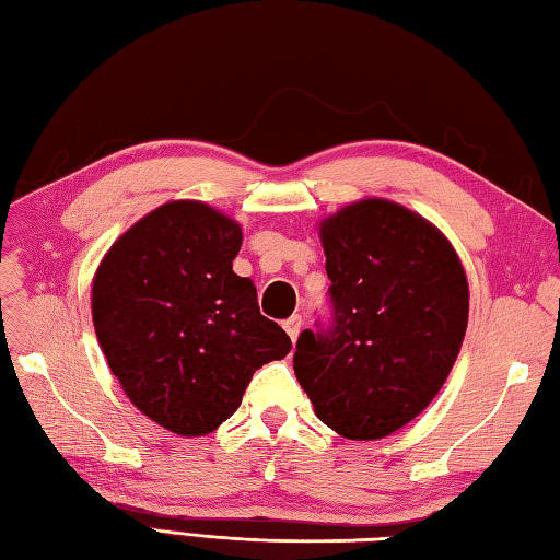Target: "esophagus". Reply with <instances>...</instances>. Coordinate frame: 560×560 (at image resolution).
Masks as SVG:
<instances>
[{
	"instance_id": "34e87169",
	"label": "esophagus",
	"mask_w": 560,
	"mask_h": 560,
	"mask_svg": "<svg viewBox=\"0 0 560 560\" xmlns=\"http://www.w3.org/2000/svg\"><path fill=\"white\" fill-rule=\"evenodd\" d=\"M284 331H288V336L292 341H298V336H300V329H302V316L300 314H292L290 319H284Z\"/></svg>"
}]
</instances>
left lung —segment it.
Listing matches in <instances>:
<instances>
[{
	"instance_id": "left-lung-1",
	"label": "left lung",
	"mask_w": 560,
	"mask_h": 560,
	"mask_svg": "<svg viewBox=\"0 0 560 560\" xmlns=\"http://www.w3.org/2000/svg\"><path fill=\"white\" fill-rule=\"evenodd\" d=\"M329 322L294 348L316 417L346 439L402 429L446 383L468 326V280L427 219L387 199L322 224Z\"/></svg>"
}]
</instances>
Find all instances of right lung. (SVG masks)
Returning a JSON list of instances; mask_svg holds the SVG:
<instances>
[{
	"label": "right lung",
	"instance_id": "add662e5",
	"mask_svg": "<svg viewBox=\"0 0 560 560\" xmlns=\"http://www.w3.org/2000/svg\"><path fill=\"white\" fill-rule=\"evenodd\" d=\"M238 248L236 221L202 202H171L126 231L94 276V331L114 377L175 434L214 431L253 373L292 348L260 314L253 280L231 270Z\"/></svg>",
	"mask_w": 560,
	"mask_h": 560
}]
</instances>
